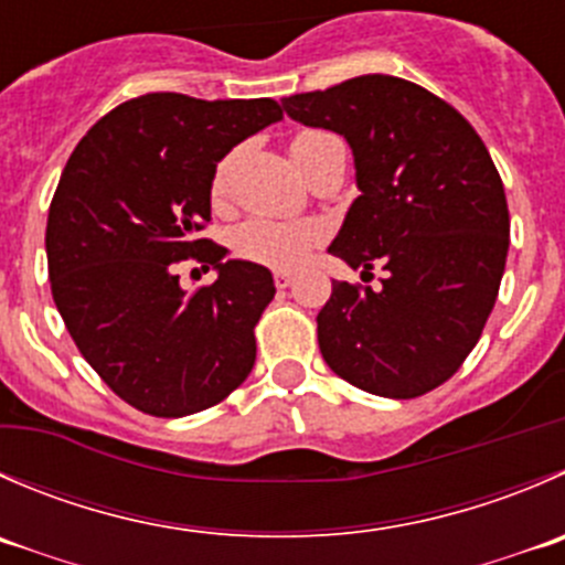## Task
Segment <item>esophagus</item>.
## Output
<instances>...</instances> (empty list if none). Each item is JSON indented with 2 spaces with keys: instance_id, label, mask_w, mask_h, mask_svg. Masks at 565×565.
Instances as JSON below:
<instances>
[{
  "instance_id": "obj_1",
  "label": "esophagus",
  "mask_w": 565,
  "mask_h": 565,
  "mask_svg": "<svg viewBox=\"0 0 565 565\" xmlns=\"http://www.w3.org/2000/svg\"><path fill=\"white\" fill-rule=\"evenodd\" d=\"M273 281H276V289H289L295 284V276L287 270H278L276 276H273Z\"/></svg>"
}]
</instances>
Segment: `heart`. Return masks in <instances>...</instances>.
I'll return each instance as SVG.
<instances>
[{
  "instance_id": "1",
  "label": "heart",
  "mask_w": 565,
  "mask_h": 565,
  "mask_svg": "<svg viewBox=\"0 0 565 565\" xmlns=\"http://www.w3.org/2000/svg\"><path fill=\"white\" fill-rule=\"evenodd\" d=\"M326 131H298L292 137V149L309 146ZM223 190V168L215 177V193ZM322 239V226L315 221H276V217H248L232 232V248L239 259L256 262L278 270H292L311 254Z\"/></svg>"
}]
</instances>
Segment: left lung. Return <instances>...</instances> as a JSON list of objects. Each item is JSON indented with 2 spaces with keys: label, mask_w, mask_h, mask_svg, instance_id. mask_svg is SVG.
<instances>
[{
  "label": "left lung",
  "mask_w": 565,
  "mask_h": 565,
  "mask_svg": "<svg viewBox=\"0 0 565 565\" xmlns=\"http://www.w3.org/2000/svg\"><path fill=\"white\" fill-rule=\"evenodd\" d=\"M284 109L353 151L361 195L328 254L361 276L386 270L377 289L333 281L317 315L322 359L377 397L441 386L478 344L505 273L511 217L489 149L456 107L399 76H355Z\"/></svg>",
  "instance_id": "8db88e82"
}]
</instances>
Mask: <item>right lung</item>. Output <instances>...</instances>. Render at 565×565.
I'll return each instance as SVG.
<instances>
[{"mask_svg": "<svg viewBox=\"0 0 565 565\" xmlns=\"http://www.w3.org/2000/svg\"><path fill=\"white\" fill-rule=\"evenodd\" d=\"M281 118L273 98L146 93L96 120L65 162L46 223L52 298L87 364L143 414L204 411L254 370L276 284L199 232L217 162ZM190 255L216 267L215 285L183 292L175 265Z\"/></svg>", "mask_w": 565, "mask_h": 565, "instance_id": "obj_1", "label": "right lung"}]
</instances>
